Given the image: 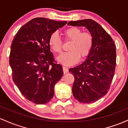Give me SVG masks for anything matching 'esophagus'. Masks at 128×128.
I'll return each instance as SVG.
<instances>
[{
  "instance_id": "1",
  "label": "esophagus",
  "mask_w": 128,
  "mask_h": 128,
  "mask_svg": "<svg viewBox=\"0 0 128 128\" xmlns=\"http://www.w3.org/2000/svg\"><path fill=\"white\" fill-rule=\"evenodd\" d=\"M62 69H63V72H64V74H66L68 72V69L67 68V67H63Z\"/></svg>"
}]
</instances>
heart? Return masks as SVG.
Wrapping results in <instances>:
<instances>
[{
    "instance_id": "b5f03b06",
    "label": "heart",
    "mask_w": 128,
    "mask_h": 128,
    "mask_svg": "<svg viewBox=\"0 0 128 128\" xmlns=\"http://www.w3.org/2000/svg\"><path fill=\"white\" fill-rule=\"evenodd\" d=\"M64 34L66 39L72 40L68 48L70 51L62 53L57 60L62 65L70 66L79 61L80 56L84 59L89 55L93 46V37L89 32H82L81 28L76 26L67 28L64 31ZM48 44L54 52H61L62 41L57 32L50 35Z\"/></svg>"
}]
</instances>
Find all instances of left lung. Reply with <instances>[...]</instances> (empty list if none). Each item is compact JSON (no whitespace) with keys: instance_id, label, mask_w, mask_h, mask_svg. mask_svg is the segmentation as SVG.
I'll use <instances>...</instances> for the list:
<instances>
[{"instance_id":"obj_1","label":"left lung","mask_w":128,"mask_h":128,"mask_svg":"<svg viewBox=\"0 0 128 128\" xmlns=\"http://www.w3.org/2000/svg\"><path fill=\"white\" fill-rule=\"evenodd\" d=\"M68 25L84 26L93 37V46L87 59L69 72L74 76L72 93L78 102L90 103L108 93L116 66V46L99 24L92 19L70 21Z\"/></svg>"}]
</instances>
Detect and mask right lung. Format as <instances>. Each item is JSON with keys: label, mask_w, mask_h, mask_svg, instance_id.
<instances>
[{"label": "right lung", "mask_w": 128, "mask_h": 128, "mask_svg": "<svg viewBox=\"0 0 128 128\" xmlns=\"http://www.w3.org/2000/svg\"><path fill=\"white\" fill-rule=\"evenodd\" d=\"M67 23L34 18L19 29L12 41L9 61L12 80L21 94L35 104L51 100L54 86L63 75L62 67L54 62L48 40Z\"/></svg>", "instance_id": "add662e5"}]
</instances>
